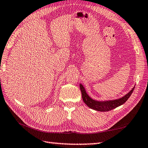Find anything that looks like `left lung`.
<instances>
[{"label":"left lung","mask_w":148,"mask_h":148,"mask_svg":"<svg viewBox=\"0 0 148 148\" xmlns=\"http://www.w3.org/2000/svg\"><path fill=\"white\" fill-rule=\"evenodd\" d=\"M134 87L131 90L129 93L127 94L120 99L111 100V101H98L94 100L88 96L85 88L81 84H80V88L82 92V96L84 103L87 104V106L90 108L91 109L99 111H108L113 110L118 106H121L124 104L130 97L131 94L133 92Z\"/></svg>","instance_id":"left-lung-1"}]
</instances>
